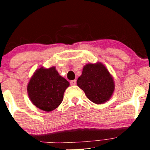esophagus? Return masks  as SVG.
Returning <instances> with one entry per match:
<instances>
[{
	"instance_id": "1",
	"label": "esophagus",
	"mask_w": 150,
	"mask_h": 150,
	"mask_svg": "<svg viewBox=\"0 0 150 150\" xmlns=\"http://www.w3.org/2000/svg\"><path fill=\"white\" fill-rule=\"evenodd\" d=\"M70 84H71V85H75L76 84V80H73V81H71Z\"/></svg>"
}]
</instances>
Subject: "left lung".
Returning <instances> with one entry per match:
<instances>
[{
  "mask_svg": "<svg viewBox=\"0 0 150 150\" xmlns=\"http://www.w3.org/2000/svg\"><path fill=\"white\" fill-rule=\"evenodd\" d=\"M76 83L88 99L97 104L108 101L115 90L113 78L100 62L86 64Z\"/></svg>",
  "mask_w": 150,
  "mask_h": 150,
  "instance_id": "left-lung-1",
  "label": "left lung"
}]
</instances>
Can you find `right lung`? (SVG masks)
Returning a JSON list of instances; mask_svg holds the SVG:
<instances>
[{
  "label": "right lung",
  "mask_w": 150,
  "mask_h": 150,
  "mask_svg": "<svg viewBox=\"0 0 150 150\" xmlns=\"http://www.w3.org/2000/svg\"><path fill=\"white\" fill-rule=\"evenodd\" d=\"M69 83L59 75L56 67H41L33 73L27 85L29 99L36 107L46 112L54 110L61 104Z\"/></svg>",
  "instance_id": "obj_1"
}]
</instances>
